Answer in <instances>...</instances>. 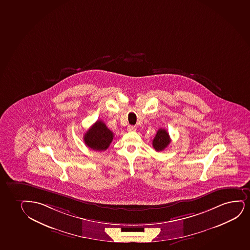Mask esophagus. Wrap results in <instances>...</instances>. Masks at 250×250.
Wrapping results in <instances>:
<instances>
[{
  "instance_id": "obj_1",
  "label": "esophagus",
  "mask_w": 250,
  "mask_h": 250,
  "mask_svg": "<svg viewBox=\"0 0 250 250\" xmlns=\"http://www.w3.org/2000/svg\"><path fill=\"white\" fill-rule=\"evenodd\" d=\"M127 129H128L129 131H136V126H135V125H128Z\"/></svg>"
}]
</instances>
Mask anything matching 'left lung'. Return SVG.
<instances>
[{
	"label": "left lung",
	"instance_id": "8db88e82",
	"mask_svg": "<svg viewBox=\"0 0 250 250\" xmlns=\"http://www.w3.org/2000/svg\"><path fill=\"white\" fill-rule=\"evenodd\" d=\"M171 139L166 129H159L157 130V135L152 141L153 148L157 151H161L169 145Z\"/></svg>",
	"mask_w": 250,
	"mask_h": 250
}]
</instances>
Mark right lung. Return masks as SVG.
<instances>
[{
  "instance_id": "right-lung-1",
  "label": "right lung",
  "mask_w": 250,
  "mask_h": 250,
  "mask_svg": "<svg viewBox=\"0 0 250 250\" xmlns=\"http://www.w3.org/2000/svg\"><path fill=\"white\" fill-rule=\"evenodd\" d=\"M114 138V133L103 121H98L84 135V142L94 151H105Z\"/></svg>"
}]
</instances>
